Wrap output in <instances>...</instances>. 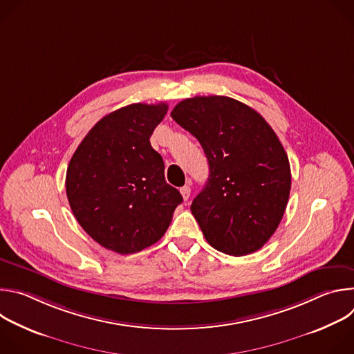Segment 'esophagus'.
I'll return each mask as SVG.
<instances>
[{"label": "esophagus", "mask_w": 354, "mask_h": 354, "mask_svg": "<svg viewBox=\"0 0 354 354\" xmlns=\"http://www.w3.org/2000/svg\"><path fill=\"white\" fill-rule=\"evenodd\" d=\"M180 194L183 197V200H187L189 196H190V186L189 185H185L180 187Z\"/></svg>", "instance_id": "obj_1"}]
</instances>
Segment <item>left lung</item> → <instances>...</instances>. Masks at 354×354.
<instances>
[{
    "mask_svg": "<svg viewBox=\"0 0 354 354\" xmlns=\"http://www.w3.org/2000/svg\"><path fill=\"white\" fill-rule=\"evenodd\" d=\"M172 119L203 147L210 175L190 206L207 242L232 257L261 249L277 230L290 196L286 151L268 122L228 96H194Z\"/></svg>",
    "mask_w": 354,
    "mask_h": 354,
    "instance_id": "obj_1",
    "label": "left lung"
}]
</instances>
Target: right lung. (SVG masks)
<instances>
[{
	"label": "right lung",
	"instance_id": "right-lung-1",
	"mask_svg": "<svg viewBox=\"0 0 354 354\" xmlns=\"http://www.w3.org/2000/svg\"><path fill=\"white\" fill-rule=\"evenodd\" d=\"M167 112L161 102L133 104L106 115L81 141L67 168L66 190L77 221L93 241L122 255L160 241L182 203L149 142Z\"/></svg>",
	"mask_w": 354,
	"mask_h": 354
}]
</instances>
